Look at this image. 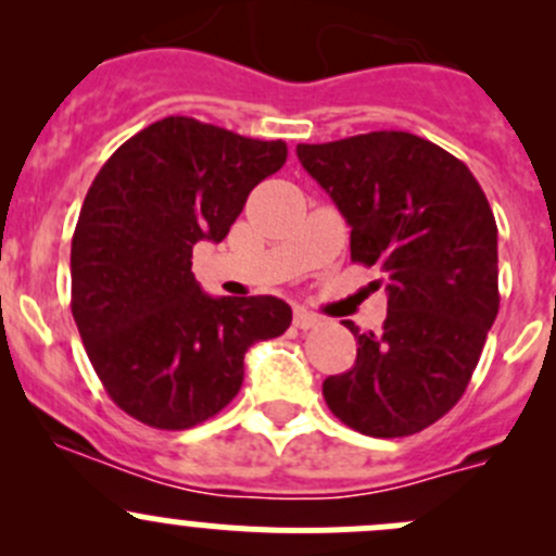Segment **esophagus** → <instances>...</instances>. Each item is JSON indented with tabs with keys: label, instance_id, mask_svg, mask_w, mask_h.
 Wrapping results in <instances>:
<instances>
[{
	"label": "esophagus",
	"instance_id": "esophagus-1",
	"mask_svg": "<svg viewBox=\"0 0 556 556\" xmlns=\"http://www.w3.org/2000/svg\"><path fill=\"white\" fill-rule=\"evenodd\" d=\"M293 325H295V328H301V330H312V328H317V325H319V317H317V314L306 312V309H295Z\"/></svg>",
	"mask_w": 556,
	"mask_h": 556
}]
</instances>
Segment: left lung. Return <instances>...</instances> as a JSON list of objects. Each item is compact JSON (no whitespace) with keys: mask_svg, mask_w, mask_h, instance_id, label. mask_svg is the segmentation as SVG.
Returning <instances> with one entry per match:
<instances>
[{"mask_svg":"<svg viewBox=\"0 0 556 556\" xmlns=\"http://www.w3.org/2000/svg\"><path fill=\"white\" fill-rule=\"evenodd\" d=\"M350 223L352 261L387 277L382 330L346 328L355 366L323 382L330 412L374 439L439 422L476 371L501 306L497 226L468 166L408 131L299 144Z\"/></svg>","mask_w":556,"mask_h":556,"instance_id":"obj_1","label":"left lung"}]
</instances>
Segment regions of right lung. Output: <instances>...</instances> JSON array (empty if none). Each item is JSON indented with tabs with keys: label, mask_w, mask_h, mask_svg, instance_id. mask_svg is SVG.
<instances>
[{
	"label": "right lung",
	"mask_w": 556,
	"mask_h": 556,
	"mask_svg": "<svg viewBox=\"0 0 556 556\" xmlns=\"http://www.w3.org/2000/svg\"><path fill=\"white\" fill-rule=\"evenodd\" d=\"M285 161L282 139L172 115L123 142L91 182L72 237V317L128 417L159 430L206 422L237 397L244 352L290 328L285 301L212 299L190 271L193 244L223 242Z\"/></svg>",
	"instance_id": "obj_1"
}]
</instances>
